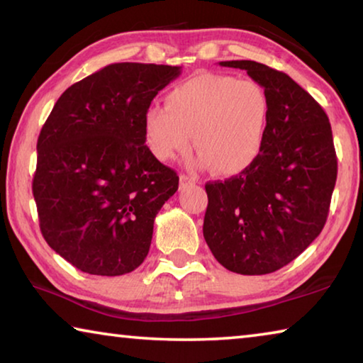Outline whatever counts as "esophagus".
Masks as SVG:
<instances>
[{
	"mask_svg": "<svg viewBox=\"0 0 363 363\" xmlns=\"http://www.w3.org/2000/svg\"><path fill=\"white\" fill-rule=\"evenodd\" d=\"M179 181H181V187H187V186H192V184H195V179H192V177L186 176V174H181Z\"/></svg>",
	"mask_w": 363,
	"mask_h": 363,
	"instance_id": "1",
	"label": "esophagus"
}]
</instances>
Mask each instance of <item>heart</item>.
<instances>
[{
    "label": "heart",
    "mask_w": 363,
    "mask_h": 363,
    "mask_svg": "<svg viewBox=\"0 0 363 363\" xmlns=\"http://www.w3.org/2000/svg\"><path fill=\"white\" fill-rule=\"evenodd\" d=\"M164 110L152 107L143 121L147 149L169 162L190 149L214 174L235 176L259 158L270 101L259 83L223 73H200L164 96Z\"/></svg>",
    "instance_id": "obj_1"
}]
</instances>
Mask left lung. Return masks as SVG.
Returning <instances> with one entry per match:
<instances>
[{
	"label": "left lung",
	"mask_w": 363,
	"mask_h": 363,
	"mask_svg": "<svg viewBox=\"0 0 363 363\" xmlns=\"http://www.w3.org/2000/svg\"><path fill=\"white\" fill-rule=\"evenodd\" d=\"M219 65L247 70L266 89L270 116L259 158L224 182H206L203 237L232 272L270 274L296 259L327 223L337 174L331 125L286 73L255 60Z\"/></svg>",
	"instance_id": "obj_1"
}]
</instances>
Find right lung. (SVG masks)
<instances>
[{"instance_id": "1", "label": "right lung", "mask_w": 363, "mask_h": 363, "mask_svg": "<svg viewBox=\"0 0 363 363\" xmlns=\"http://www.w3.org/2000/svg\"><path fill=\"white\" fill-rule=\"evenodd\" d=\"M181 67L120 62L72 84L41 128L33 196L45 240L91 275L133 272L179 186L147 149L144 115Z\"/></svg>"}]
</instances>
